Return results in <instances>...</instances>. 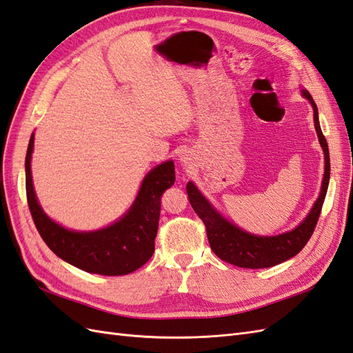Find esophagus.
I'll return each mask as SVG.
<instances>
[{"instance_id": "obj_1", "label": "esophagus", "mask_w": 353, "mask_h": 353, "mask_svg": "<svg viewBox=\"0 0 353 353\" xmlns=\"http://www.w3.org/2000/svg\"><path fill=\"white\" fill-rule=\"evenodd\" d=\"M180 161H182L185 165H186V164H189V158H186V157H180Z\"/></svg>"}]
</instances>
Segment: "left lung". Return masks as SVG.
Instances as JSON below:
<instances>
[{
	"instance_id": "obj_1",
	"label": "left lung",
	"mask_w": 353,
	"mask_h": 353,
	"mask_svg": "<svg viewBox=\"0 0 353 353\" xmlns=\"http://www.w3.org/2000/svg\"><path fill=\"white\" fill-rule=\"evenodd\" d=\"M301 94L309 99L313 107L314 128L325 155V171L318 200L314 201L309 214L294 230L279 234V236H255V234L241 230L237 225L225 219L192 182H188L186 185L189 203L205 225L210 248L216 256H219L225 263L241 268H267L277 265L295 256L307 245L316 228L330 183V152L328 143L325 140L319 125L318 107H316L309 90L301 89Z\"/></svg>"
}]
</instances>
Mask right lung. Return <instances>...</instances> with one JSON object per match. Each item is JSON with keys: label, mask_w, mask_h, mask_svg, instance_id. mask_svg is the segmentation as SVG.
<instances>
[{"label": "right lung", "mask_w": 353, "mask_h": 353, "mask_svg": "<svg viewBox=\"0 0 353 353\" xmlns=\"http://www.w3.org/2000/svg\"><path fill=\"white\" fill-rule=\"evenodd\" d=\"M34 132L25 158V185L32 221L49 249L86 273L103 276L130 274L155 252L161 196L174 185V162L165 161L144 176L139 194L122 218L95 231H74L62 227L44 213L34 191L31 158Z\"/></svg>", "instance_id": "obj_1"}]
</instances>
